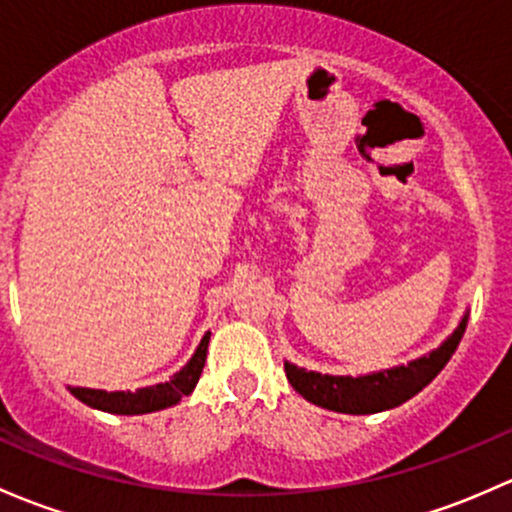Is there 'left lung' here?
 <instances>
[{
	"instance_id": "1",
	"label": "left lung",
	"mask_w": 512,
	"mask_h": 512,
	"mask_svg": "<svg viewBox=\"0 0 512 512\" xmlns=\"http://www.w3.org/2000/svg\"><path fill=\"white\" fill-rule=\"evenodd\" d=\"M466 321H469V314L461 319L456 331L439 348H434L432 353L410 360L407 365H395L390 370H378V373L360 375V378H351V375H321L314 373V370L297 368L292 363H284V370H287V380L292 383L294 390L304 400H309L311 405H319L324 410L343 414H373L392 410V407L407 402L437 378L441 368L454 355L456 346H459L461 336L466 331Z\"/></svg>"
}]
</instances>
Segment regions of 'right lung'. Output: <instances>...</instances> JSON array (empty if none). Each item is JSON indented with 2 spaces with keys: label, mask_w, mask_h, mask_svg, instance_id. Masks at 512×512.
Segmentation results:
<instances>
[{
  "label": "right lung",
  "mask_w": 512,
  "mask_h": 512,
  "mask_svg": "<svg viewBox=\"0 0 512 512\" xmlns=\"http://www.w3.org/2000/svg\"><path fill=\"white\" fill-rule=\"evenodd\" d=\"M208 341H211V333L201 338L196 353L191 355V360L174 373V378L166 380V383L139 387L134 392H107V390H90V387H68L80 402H85L93 410H102L110 414H147L166 410V407L176 405L184 395H191L193 387H196L198 378L203 373V365H206V351Z\"/></svg>",
  "instance_id": "right-lung-1"
}]
</instances>
